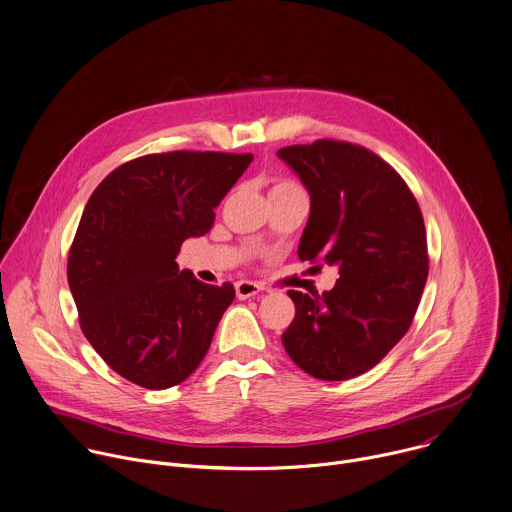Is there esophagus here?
<instances>
[{
  "instance_id": "34e87169",
  "label": "esophagus",
  "mask_w": 512,
  "mask_h": 512,
  "mask_svg": "<svg viewBox=\"0 0 512 512\" xmlns=\"http://www.w3.org/2000/svg\"><path fill=\"white\" fill-rule=\"evenodd\" d=\"M235 291H237V298H239V300H249V298L257 296L259 291H263V285H261V283H255V281L243 279V281H237Z\"/></svg>"
}]
</instances>
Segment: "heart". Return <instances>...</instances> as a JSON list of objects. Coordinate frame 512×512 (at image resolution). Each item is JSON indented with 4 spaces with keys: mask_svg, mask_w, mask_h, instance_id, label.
I'll return each mask as SVG.
<instances>
[{
    "mask_svg": "<svg viewBox=\"0 0 512 512\" xmlns=\"http://www.w3.org/2000/svg\"><path fill=\"white\" fill-rule=\"evenodd\" d=\"M289 190H302L296 182H291V180H277L275 184H273V188H271V194H277V192H289Z\"/></svg>",
    "mask_w": 512,
    "mask_h": 512,
    "instance_id": "heart-1",
    "label": "heart"
}]
</instances>
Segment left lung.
<instances>
[{
	"label": "left lung",
	"instance_id": "8db88e82",
	"mask_svg": "<svg viewBox=\"0 0 512 512\" xmlns=\"http://www.w3.org/2000/svg\"><path fill=\"white\" fill-rule=\"evenodd\" d=\"M277 156L310 192L300 259L340 273L324 294L287 291L296 316L281 342L316 379L358 377L387 356L417 312L429 269L419 204L405 180L362 145L316 139Z\"/></svg>",
	"mask_w": 512,
	"mask_h": 512
}]
</instances>
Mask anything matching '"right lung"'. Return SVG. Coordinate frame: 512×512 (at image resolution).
Wrapping results in <instances>:
<instances>
[{
  "mask_svg": "<svg viewBox=\"0 0 512 512\" xmlns=\"http://www.w3.org/2000/svg\"><path fill=\"white\" fill-rule=\"evenodd\" d=\"M251 154L166 152L115 168L91 194L68 251V285L81 330L123 379L145 389L186 381L235 300L178 269L190 237L251 164Z\"/></svg>",
  "mask_w": 512,
  "mask_h": 512,
  "instance_id": "add662e5",
  "label": "right lung"
}]
</instances>
